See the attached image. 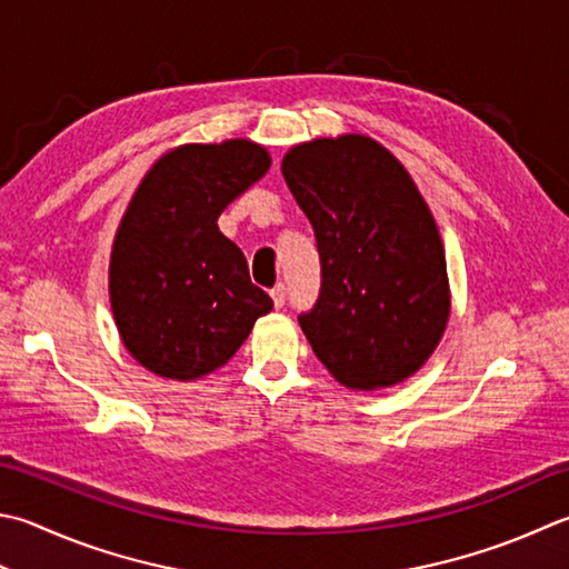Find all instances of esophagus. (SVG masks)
<instances>
[{
  "mask_svg": "<svg viewBox=\"0 0 569 569\" xmlns=\"http://www.w3.org/2000/svg\"><path fill=\"white\" fill-rule=\"evenodd\" d=\"M272 302H274V307L277 309H282L284 307V299H287V287L280 282L277 287H272Z\"/></svg>",
  "mask_w": 569,
  "mask_h": 569,
  "instance_id": "34e87169",
  "label": "esophagus"
}]
</instances>
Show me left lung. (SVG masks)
<instances>
[{
    "label": "left lung",
    "mask_w": 569,
    "mask_h": 569,
    "mask_svg": "<svg viewBox=\"0 0 569 569\" xmlns=\"http://www.w3.org/2000/svg\"><path fill=\"white\" fill-rule=\"evenodd\" d=\"M282 176L315 228L321 287L299 327L351 389L409 379L448 321L443 244L411 176L367 136L295 146Z\"/></svg>",
    "instance_id": "left-lung-1"
}]
</instances>
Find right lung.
<instances>
[{
	"label": "right lung",
	"mask_w": 569,
	"mask_h": 569,
	"mask_svg": "<svg viewBox=\"0 0 569 569\" xmlns=\"http://www.w3.org/2000/svg\"><path fill=\"white\" fill-rule=\"evenodd\" d=\"M270 156L252 141L180 146L148 170L116 232L111 307L126 349L158 377L192 381L222 367L272 309L248 260L218 228Z\"/></svg>",
	"instance_id": "1"
}]
</instances>
